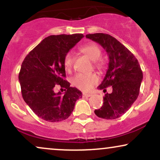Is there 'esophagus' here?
<instances>
[{
  "label": "esophagus",
  "instance_id": "1",
  "mask_svg": "<svg viewBox=\"0 0 160 160\" xmlns=\"http://www.w3.org/2000/svg\"><path fill=\"white\" fill-rule=\"evenodd\" d=\"M90 96H92L91 93H86V92L82 93V97H83V98H88V97H90Z\"/></svg>",
  "mask_w": 160,
  "mask_h": 160
}]
</instances>
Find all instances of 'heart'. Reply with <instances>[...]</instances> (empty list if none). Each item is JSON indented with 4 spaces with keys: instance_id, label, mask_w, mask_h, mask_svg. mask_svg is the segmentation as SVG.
<instances>
[{
    "instance_id": "heart-1",
    "label": "heart",
    "mask_w": 160,
    "mask_h": 160,
    "mask_svg": "<svg viewBox=\"0 0 160 160\" xmlns=\"http://www.w3.org/2000/svg\"><path fill=\"white\" fill-rule=\"evenodd\" d=\"M81 51L89 57L92 61L94 62V68L98 70H102L103 64L99 60L102 56V51L98 46L95 43L87 44L81 48ZM64 68L66 71H71L73 66V55L71 52H68L63 59ZM98 77L95 74H78L73 79V85L75 87L83 91H88L92 89L93 86L98 82Z\"/></svg>"
}]
</instances>
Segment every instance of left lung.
Listing matches in <instances>:
<instances>
[{"label":"left lung","instance_id":"1","mask_svg":"<svg viewBox=\"0 0 160 160\" xmlns=\"http://www.w3.org/2000/svg\"><path fill=\"white\" fill-rule=\"evenodd\" d=\"M86 38L97 42L105 49L109 63L99 89L112 86L111 93H106L102 107L95 110V115L113 120L123 115L135 102L140 92L143 73L138 61L128 49L116 38L108 34H86Z\"/></svg>","mask_w":160,"mask_h":160}]
</instances>
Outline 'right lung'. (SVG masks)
<instances>
[{"label":"right lung","mask_w":160,"mask_h":160,"mask_svg":"<svg viewBox=\"0 0 160 160\" xmlns=\"http://www.w3.org/2000/svg\"><path fill=\"white\" fill-rule=\"evenodd\" d=\"M83 34H59L46 38L31 51L22 64L19 74L24 101L40 118L48 122L66 120L74 111L82 93L65 80L64 57ZM57 86L66 89L56 93Z\"/></svg>","instance_id":"obj_1"}]
</instances>
